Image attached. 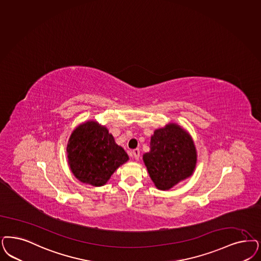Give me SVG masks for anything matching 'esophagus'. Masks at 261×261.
Listing matches in <instances>:
<instances>
[{"label": "esophagus", "instance_id": "1", "mask_svg": "<svg viewBox=\"0 0 261 261\" xmlns=\"http://www.w3.org/2000/svg\"><path fill=\"white\" fill-rule=\"evenodd\" d=\"M132 155H133V157L135 158L136 160H139V158H140V149H138V148L134 149L132 151Z\"/></svg>", "mask_w": 261, "mask_h": 261}]
</instances>
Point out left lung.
<instances>
[{"mask_svg":"<svg viewBox=\"0 0 261 261\" xmlns=\"http://www.w3.org/2000/svg\"><path fill=\"white\" fill-rule=\"evenodd\" d=\"M144 162L155 186L169 190L193 173L197 163L196 147L189 134L176 124L154 131L150 151Z\"/></svg>","mask_w":261,"mask_h":261,"instance_id":"left-lung-1","label":"left lung"}]
</instances>
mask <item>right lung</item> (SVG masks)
I'll return each instance as SVG.
<instances>
[{
  "instance_id": "add662e5",
  "label": "right lung",
  "mask_w": 261,
  "mask_h": 261,
  "mask_svg": "<svg viewBox=\"0 0 261 261\" xmlns=\"http://www.w3.org/2000/svg\"><path fill=\"white\" fill-rule=\"evenodd\" d=\"M67 153L76 178L92 186L106 184L114 171L129 159L108 129L94 121H88L73 131Z\"/></svg>"
}]
</instances>
